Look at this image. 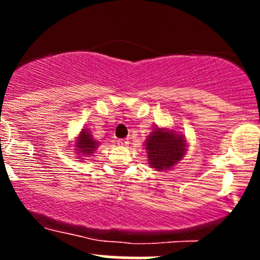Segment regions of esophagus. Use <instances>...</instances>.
Wrapping results in <instances>:
<instances>
[{
  "label": "esophagus",
  "mask_w": 260,
  "mask_h": 260,
  "mask_svg": "<svg viewBox=\"0 0 260 260\" xmlns=\"http://www.w3.org/2000/svg\"><path fill=\"white\" fill-rule=\"evenodd\" d=\"M128 145V141L127 140H118V146H127Z\"/></svg>",
  "instance_id": "obj_1"
}]
</instances>
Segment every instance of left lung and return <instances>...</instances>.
<instances>
[{"label":"left lung","mask_w":260,"mask_h":260,"mask_svg":"<svg viewBox=\"0 0 260 260\" xmlns=\"http://www.w3.org/2000/svg\"><path fill=\"white\" fill-rule=\"evenodd\" d=\"M147 162L154 171L175 169L185 157L188 142L183 133L175 127L154 125L145 141Z\"/></svg>","instance_id":"1"}]
</instances>
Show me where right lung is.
<instances>
[{
    "instance_id": "1",
    "label": "right lung",
    "mask_w": 260,
    "mask_h": 260,
    "mask_svg": "<svg viewBox=\"0 0 260 260\" xmlns=\"http://www.w3.org/2000/svg\"><path fill=\"white\" fill-rule=\"evenodd\" d=\"M70 147H72V152H75V154H78V158L85 161L95 153L99 147V142L93 137L90 128L83 127L80 132L74 137V141H72Z\"/></svg>"
}]
</instances>
